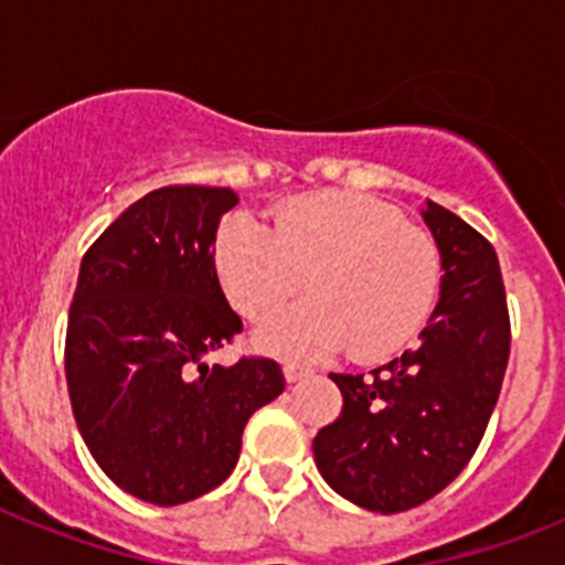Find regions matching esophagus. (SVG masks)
<instances>
[{"instance_id":"1","label":"esophagus","mask_w":565,"mask_h":565,"mask_svg":"<svg viewBox=\"0 0 565 565\" xmlns=\"http://www.w3.org/2000/svg\"><path fill=\"white\" fill-rule=\"evenodd\" d=\"M282 373H286V382L294 384V382H299V379H306L311 371H308V367H299V364H286V367H282Z\"/></svg>"}]
</instances>
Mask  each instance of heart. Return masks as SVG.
I'll return each instance as SVG.
<instances>
[{"label":"heart","mask_w":565,"mask_h":565,"mask_svg":"<svg viewBox=\"0 0 565 565\" xmlns=\"http://www.w3.org/2000/svg\"><path fill=\"white\" fill-rule=\"evenodd\" d=\"M214 274L228 306L259 322L306 277L308 302L268 319L254 342L282 359L396 353L427 322L441 286V254L424 228L362 192L288 201L271 228L228 214L214 234Z\"/></svg>","instance_id":"obj_1"}]
</instances>
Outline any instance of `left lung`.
I'll return each instance as SVG.
<instances>
[{"instance_id":"obj_1","label":"left lung","mask_w":565,"mask_h":565,"mask_svg":"<svg viewBox=\"0 0 565 565\" xmlns=\"http://www.w3.org/2000/svg\"><path fill=\"white\" fill-rule=\"evenodd\" d=\"M441 254V297L422 342L371 373H331L342 413L313 438L328 487L382 515L430 501L469 463L509 362L498 254L450 209H422Z\"/></svg>"}]
</instances>
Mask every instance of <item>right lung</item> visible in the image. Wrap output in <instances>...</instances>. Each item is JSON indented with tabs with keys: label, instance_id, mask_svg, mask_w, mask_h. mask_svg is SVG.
<instances>
[{
	"label": "right lung",
	"instance_id": "add662e5",
	"mask_svg": "<svg viewBox=\"0 0 565 565\" xmlns=\"http://www.w3.org/2000/svg\"><path fill=\"white\" fill-rule=\"evenodd\" d=\"M223 186L143 194L87 248L64 371L78 430L124 492L178 507L232 476L248 418L286 391L271 359H203L243 331L214 274Z\"/></svg>",
	"mask_w": 565,
	"mask_h": 565
}]
</instances>
